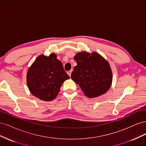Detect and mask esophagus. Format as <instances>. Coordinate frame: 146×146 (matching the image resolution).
<instances>
[{"mask_svg": "<svg viewBox=\"0 0 146 146\" xmlns=\"http://www.w3.org/2000/svg\"><path fill=\"white\" fill-rule=\"evenodd\" d=\"M72 70H69V71H68V74L69 75V77H70V76H71V72H72Z\"/></svg>", "mask_w": 146, "mask_h": 146, "instance_id": "1", "label": "esophagus"}]
</instances>
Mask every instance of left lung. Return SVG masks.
<instances>
[{"label": "left lung", "instance_id": "obj_1", "mask_svg": "<svg viewBox=\"0 0 146 146\" xmlns=\"http://www.w3.org/2000/svg\"><path fill=\"white\" fill-rule=\"evenodd\" d=\"M77 65L71 78L90 98L105 94L111 86L112 71L108 61L97 52L77 53L74 56Z\"/></svg>", "mask_w": 146, "mask_h": 146}]
</instances>
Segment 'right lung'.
<instances>
[{"instance_id": "1", "label": "right lung", "mask_w": 146, "mask_h": 146, "mask_svg": "<svg viewBox=\"0 0 146 146\" xmlns=\"http://www.w3.org/2000/svg\"><path fill=\"white\" fill-rule=\"evenodd\" d=\"M70 78L56 55L38 56L27 74L29 90L34 96L44 101L54 100L63 82Z\"/></svg>"}]
</instances>
